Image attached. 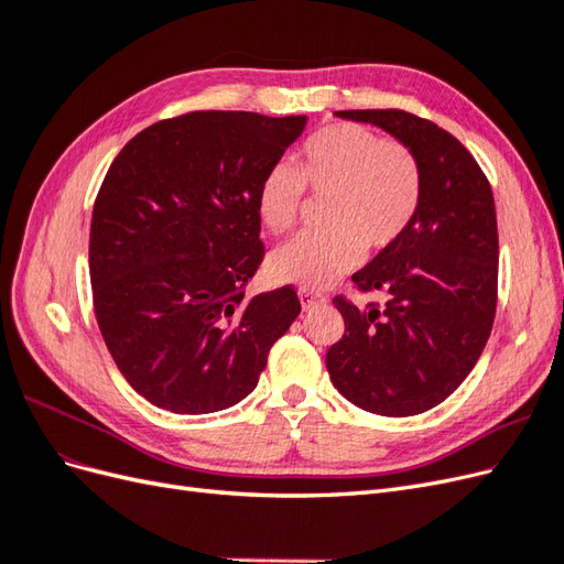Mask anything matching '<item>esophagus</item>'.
<instances>
[{"mask_svg":"<svg viewBox=\"0 0 564 564\" xmlns=\"http://www.w3.org/2000/svg\"><path fill=\"white\" fill-rule=\"evenodd\" d=\"M299 299H301L303 311H313V308H317V305H324V303L329 301V299L324 296V294H317V292H308V289H301V292H299Z\"/></svg>","mask_w":564,"mask_h":564,"instance_id":"obj_1","label":"esophagus"}]
</instances>
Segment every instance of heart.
I'll use <instances>...</instances> for the list:
<instances>
[{
	"label": "heart",
	"instance_id": "obj_1",
	"mask_svg": "<svg viewBox=\"0 0 564 564\" xmlns=\"http://www.w3.org/2000/svg\"><path fill=\"white\" fill-rule=\"evenodd\" d=\"M305 187L327 197L319 212L324 230L272 251L268 275L324 289L348 275L362 251L379 253L400 240L419 209L421 169L402 143L383 141L360 124H332L303 143L296 169L286 162L268 169L256 212L270 232L294 228Z\"/></svg>",
	"mask_w": 564,
	"mask_h": 564
}]
</instances>
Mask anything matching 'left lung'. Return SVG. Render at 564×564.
Masks as SVG:
<instances>
[{
    "mask_svg": "<svg viewBox=\"0 0 564 564\" xmlns=\"http://www.w3.org/2000/svg\"><path fill=\"white\" fill-rule=\"evenodd\" d=\"M383 129L419 162L421 202L400 240L357 270L383 305H334L346 332L327 352L336 390L379 416H414L445 402L480 357L497 313L499 232L489 181L437 124L404 110H338Z\"/></svg>",
    "mask_w": 564,
    "mask_h": 564,
    "instance_id": "obj_1",
    "label": "left lung"
}]
</instances>
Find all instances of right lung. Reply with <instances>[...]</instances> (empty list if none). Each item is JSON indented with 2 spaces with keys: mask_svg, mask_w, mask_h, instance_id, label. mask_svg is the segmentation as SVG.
Segmentation results:
<instances>
[{
  "mask_svg": "<svg viewBox=\"0 0 564 564\" xmlns=\"http://www.w3.org/2000/svg\"><path fill=\"white\" fill-rule=\"evenodd\" d=\"M308 117L199 110L135 133L100 185L94 311L117 369L150 404L212 414L259 383L301 313L292 286L245 296L263 261L256 193Z\"/></svg>",
  "mask_w": 564,
  "mask_h": 564,
  "instance_id": "add662e5",
  "label": "right lung"
}]
</instances>
